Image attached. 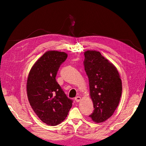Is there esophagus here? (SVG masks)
<instances>
[{"mask_svg": "<svg viewBox=\"0 0 146 146\" xmlns=\"http://www.w3.org/2000/svg\"><path fill=\"white\" fill-rule=\"evenodd\" d=\"M75 100H76V102H79L80 100H81V97H79V96H78V97H76L75 98Z\"/></svg>", "mask_w": 146, "mask_h": 146, "instance_id": "1", "label": "esophagus"}]
</instances>
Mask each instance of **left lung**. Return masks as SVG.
<instances>
[{"label": "left lung", "instance_id": "left-lung-1", "mask_svg": "<svg viewBox=\"0 0 146 146\" xmlns=\"http://www.w3.org/2000/svg\"><path fill=\"white\" fill-rule=\"evenodd\" d=\"M84 66L89 80L90 96L94 110L89 117L101 123L112 115L122 95V86L116 67L99 51L84 52Z\"/></svg>", "mask_w": 146, "mask_h": 146}]
</instances>
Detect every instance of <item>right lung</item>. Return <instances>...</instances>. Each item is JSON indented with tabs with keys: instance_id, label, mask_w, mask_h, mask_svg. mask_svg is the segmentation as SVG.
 Listing matches in <instances>:
<instances>
[{
	"instance_id": "add662e5",
	"label": "right lung",
	"mask_w": 146,
	"mask_h": 146,
	"mask_svg": "<svg viewBox=\"0 0 146 146\" xmlns=\"http://www.w3.org/2000/svg\"><path fill=\"white\" fill-rule=\"evenodd\" d=\"M64 52L48 51L31 69L27 80V95L33 110L47 125L60 124L68 115L73 101L56 80L60 65L66 60Z\"/></svg>"
}]
</instances>
